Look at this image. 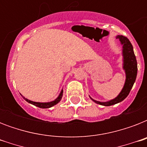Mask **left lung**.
I'll return each instance as SVG.
<instances>
[{"label":"left lung","mask_w":147,"mask_h":147,"mask_svg":"<svg viewBox=\"0 0 147 147\" xmlns=\"http://www.w3.org/2000/svg\"><path fill=\"white\" fill-rule=\"evenodd\" d=\"M116 39H118L122 45V55H123V69L125 71L126 79L124 85L121 92L114 99L108 101H98L90 97L94 102L103 106H111L115 104L121 102L125 99L130 93L133 85L134 84L137 75V62L135 56L134 48L127 38L123 36H117Z\"/></svg>","instance_id":"8db88e82"}]
</instances>
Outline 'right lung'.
I'll list each match as a JSON object with an SVG mask.
<instances>
[{
	"label": "right lung",
	"mask_w": 147,
	"mask_h": 147,
	"mask_svg": "<svg viewBox=\"0 0 147 147\" xmlns=\"http://www.w3.org/2000/svg\"><path fill=\"white\" fill-rule=\"evenodd\" d=\"M62 95H63V89H62L61 92H60L59 94V96L55 98L54 100H52V101H49V102H36V101H33V100H29V99H27V98H24V97L21 94V96L24 98V99L26 100V101H27V102L30 103V104H32V105H35L36 107H40V108H49V107H53L54 105H57L58 103L59 102L60 100H61V99H62Z\"/></svg>",
	"instance_id": "right-lung-1"
}]
</instances>
